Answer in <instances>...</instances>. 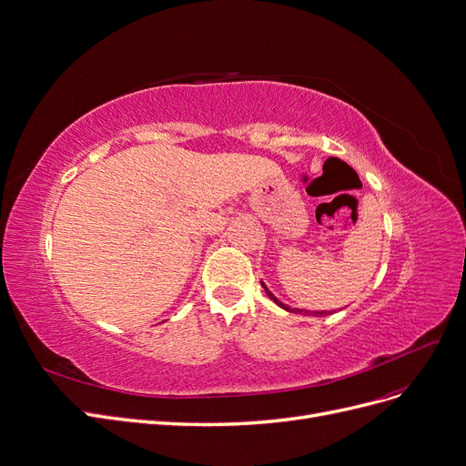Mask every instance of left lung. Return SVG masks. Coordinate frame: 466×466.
I'll return each instance as SVG.
<instances>
[{"label": "left lung", "mask_w": 466, "mask_h": 466, "mask_svg": "<svg viewBox=\"0 0 466 466\" xmlns=\"http://www.w3.org/2000/svg\"><path fill=\"white\" fill-rule=\"evenodd\" d=\"M261 286L265 288L267 296H268V298H270L274 303H277V305H279V307H282V309H286V311H289V313H303V315H313V317H324V315H330V313H326V311H303V309H291V307H288L286 303H282V301H280L277 296H274L272 291H270V289H268V288H267L263 282H261Z\"/></svg>", "instance_id": "obj_1"}]
</instances>
